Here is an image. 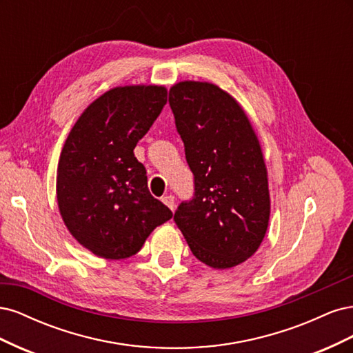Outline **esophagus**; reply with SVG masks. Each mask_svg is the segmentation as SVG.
<instances>
[{
  "label": "esophagus",
  "mask_w": 353,
  "mask_h": 353,
  "mask_svg": "<svg viewBox=\"0 0 353 353\" xmlns=\"http://www.w3.org/2000/svg\"><path fill=\"white\" fill-rule=\"evenodd\" d=\"M162 201L165 203V205H166L170 210H174V209H175V197H174V196L166 194V196H163V197H162Z\"/></svg>",
  "instance_id": "1"
}]
</instances>
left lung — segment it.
Listing matches in <instances>:
<instances>
[{
	"label": "left lung",
	"instance_id": "8db88e82",
	"mask_svg": "<svg viewBox=\"0 0 353 353\" xmlns=\"http://www.w3.org/2000/svg\"><path fill=\"white\" fill-rule=\"evenodd\" d=\"M169 104L194 174V199L175 223L196 258L215 270L248 261L268 230L271 200L259 138L240 103L218 85L181 81Z\"/></svg>",
	"mask_w": 353,
	"mask_h": 353
}]
</instances>
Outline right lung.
<instances>
[{
  "instance_id": "add662e5",
  "label": "right lung",
  "mask_w": 353,
  "mask_h": 353,
  "mask_svg": "<svg viewBox=\"0 0 353 353\" xmlns=\"http://www.w3.org/2000/svg\"><path fill=\"white\" fill-rule=\"evenodd\" d=\"M166 101L163 85L114 87L82 112L61 148L56 183L61 219L99 258H130L172 218L150 194L145 168L134 156Z\"/></svg>"
}]
</instances>
